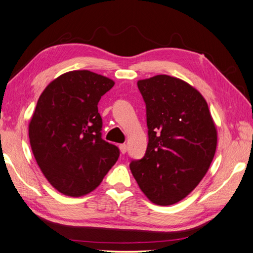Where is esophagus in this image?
I'll list each match as a JSON object with an SVG mask.
<instances>
[{
	"label": "esophagus",
	"instance_id": "34e87169",
	"mask_svg": "<svg viewBox=\"0 0 253 253\" xmlns=\"http://www.w3.org/2000/svg\"><path fill=\"white\" fill-rule=\"evenodd\" d=\"M120 150H121V153L122 154H125L127 152V145L125 143H123L120 145Z\"/></svg>",
	"mask_w": 253,
	"mask_h": 253
}]
</instances>
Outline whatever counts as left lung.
<instances>
[{"label":"left lung","mask_w":253,"mask_h":253,"mask_svg":"<svg viewBox=\"0 0 253 253\" xmlns=\"http://www.w3.org/2000/svg\"><path fill=\"white\" fill-rule=\"evenodd\" d=\"M146 107L149 143L130 170L152 203L182 201L206 174L216 149V128L206 100L186 82L169 75L138 81Z\"/></svg>","instance_id":"obj_1"}]
</instances>
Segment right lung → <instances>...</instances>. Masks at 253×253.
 Returning <instances> with one entry per match:
<instances>
[{
	"instance_id": "add662e5",
	"label": "right lung",
	"mask_w": 253,
	"mask_h": 253,
	"mask_svg": "<svg viewBox=\"0 0 253 253\" xmlns=\"http://www.w3.org/2000/svg\"><path fill=\"white\" fill-rule=\"evenodd\" d=\"M114 82L78 70L60 75L40 96L29 124L39 167L56 190L79 197L90 193L119 160L120 150L101 137L98 102Z\"/></svg>"
}]
</instances>
